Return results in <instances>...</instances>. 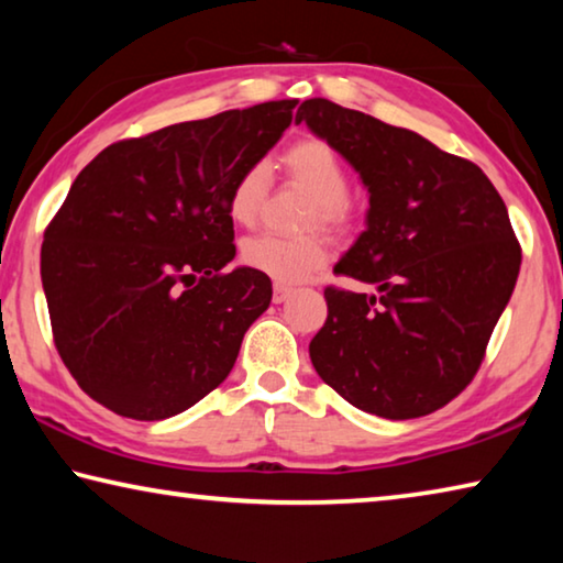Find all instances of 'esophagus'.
<instances>
[{"label": "esophagus", "instance_id": "obj_1", "mask_svg": "<svg viewBox=\"0 0 563 563\" xmlns=\"http://www.w3.org/2000/svg\"><path fill=\"white\" fill-rule=\"evenodd\" d=\"M290 292H292L290 285L275 283V288H273V302H283V300H288V298H290Z\"/></svg>", "mask_w": 563, "mask_h": 563}]
</instances>
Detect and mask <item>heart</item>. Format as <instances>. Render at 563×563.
I'll list each match as a JSON object with an SVG mask.
<instances>
[{"mask_svg":"<svg viewBox=\"0 0 563 563\" xmlns=\"http://www.w3.org/2000/svg\"><path fill=\"white\" fill-rule=\"evenodd\" d=\"M280 166L290 184L308 190L312 198L305 225L345 233L355 223L357 206L347 194V166L325 139L302 136L292 141L283 151ZM265 186H268V174L263 164L245 166L235 176L231 190H228V216L238 225H253L258 221ZM241 261L245 268L268 275L278 283H298L328 263V243L320 235L280 238L263 233L247 238L241 245Z\"/></svg>","mask_w":563,"mask_h":563,"instance_id":"obj_1","label":"heart"}]
</instances>
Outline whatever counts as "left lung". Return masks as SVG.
<instances>
[{
    "mask_svg": "<svg viewBox=\"0 0 563 563\" xmlns=\"http://www.w3.org/2000/svg\"><path fill=\"white\" fill-rule=\"evenodd\" d=\"M300 121L369 190L367 231L335 275L377 285V295L328 285L312 365L369 415H430L472 383L517 285L521 245L507 206L479 166L415 131L328 99L302 101Z\"/></svg>",
    "mask_w": 563,
    "mask_h": 563,
    "instance_id": "1",
    "label": "left lung"
}]
</instances>
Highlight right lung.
Wrapping results in <instances>:
<instances>
[{"label":"right lung","mask_w":563,"mask_h":563,"mask_svg":"<svg viewBox=\"0 0 563 563\" xmlns=\"http://www.w3.org/2000/svg\"><path fill=\"white\" fill-rule=\"evenodd\" d=\"M265 101L123 139L71 184L44 231L52 335L84 393L131 419L174 417L223 383L271 278L233 261L228 190L290 126Z\"/></svg>","instance_id":"1"}]
</instances>
